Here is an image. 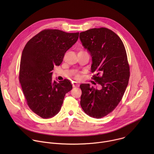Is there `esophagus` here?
<instances>
[{
	"instance_id": "34e87169",
	"label": "esophagus",
	"mask_w": 154,
	"mask_h": 154,
	"mask_svg": "<svg viewBox=\"0 0 154 154\" xmlns=\"http://www.w3.org/2000/svg\"><path fill=\"white\" fill-rule=\"evenodd\" d=\"M72 86H73V87H79V83H77L76 82H74V83L72 84Z\"/></svg>"
}]
</instances>
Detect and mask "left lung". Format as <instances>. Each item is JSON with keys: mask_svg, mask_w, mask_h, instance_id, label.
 Returning a JSON list of instances; mask_svg holds the SVG:
<instances>
[{"mask_svg": "<svg viewBox=\"0 0 154 154\" xmlns=\"http://www.w3.org/2000/svg\"><path fill=\"white\" fill-rule=\"evenodd\" d=\"M84 48L92 57L93 78L102 89L80 85V105L84 112L96 119L111 113L121 100L128 83L130 68L124 44L113 31L106 28L91 29L80 33Z\"/></svg>", "mask_w": 154, "mask_h": 154, "instance_id": "obj_1", "label": "left lung"}]
</instances>
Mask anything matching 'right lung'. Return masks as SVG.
Returning a JSON list of instances; mask_svg holds the SVG:
<instances>
[{"label":"right lung","mask_w":154,"mask_h":154,"mask_svg":"<svg viewBox=\"0 0 154 154\" xmlns=\"http://www.w3.org/2000/svg\"><path fill=\"white\" fill-rule=\"evenodd\" d=\"M79 33L57 29L42 30L30 39L22 53L19 82L29 108L43 119L58 114L65 94L72 86L64 79L53 80L52 71L60 66L64 54L77 42Z\"/></svg>","instance_id":"1"}]
</instances>
